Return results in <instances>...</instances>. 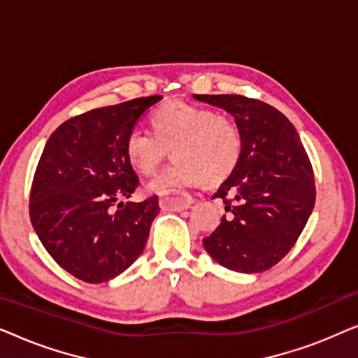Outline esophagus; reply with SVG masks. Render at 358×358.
I'll return each mask as SVG.
<instances>
[{"mask_svg": "<svg viewBox=\"0 0 358 358\" xmlns=\"http://www.w3.org/2000/svg\"><path fill=\"white\" fill-rule=\"evenodd\" d=\"M192 205V197L180 190L171 192L169 195H163L159 199V207L164 212H182V210L189 208Z\"/></svg>", "mask_w": 358, "mask_h": 358, "instance_id": "1", "label": "esophagus"}]
</instances>
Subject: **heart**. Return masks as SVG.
<instances>
[{"instance_id": "1", "label": "heart", "mask_w": 358, "mask_h": 358, "mask_svg": "<svg viewBox=\"0 0 358 358\" xmlns=\"http://www.w3.org/2000/svg\"><path fill=\"white\" fill-rule=\"evenodd\" d=\"M153 131L131 130L125 155L131 168L148 176L169 155L174 163L146 184L150 194H171L203 180L218 185L238 168L243 156L239 127L212 109L169 101L151 114Z\"/></svg>"}]
</instances>
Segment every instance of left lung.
Segmentation results:
<instances>
[{
	"mask_svg": "<svg viewBox=\"0 0 358 358\" xmlns=\"http://www.w3.org/2000/svg\"><path fill=\"white\" fill-rule=\"evenodd\" d=\"M222 107L243 134V156L213 195L224 203L203 248L220 266L264 272L283 259L315 207V174L295 127L275 107L239 94H194Z\"/></svg>",
	"mask_w": 358,
	"mask_h": 358,
	"instance_id": "1",
	"label": "left lung"
}]
</instances>
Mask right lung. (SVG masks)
I'll return each instance as SVG.
<instances>
[{
  "instance_id": "right-lung-1",
  "label": "right lung",
  "mask_w": 358,
  "mask_h": 358,
  "mask_svg": "<svg viewBox=\"0 0 358 358\" xmlns=\"http://www.w3.org/2000/svg\"><path fill=\"white\" fill-rule=\"evenodd\" d=\"M161 99L138 97L73 117L42 151L29 205L32 227L53 261L83 282L110 280L143 252L159 205L156 195L119 202L138 185L125 141Z\"/></svg>"
}]
</instances>
